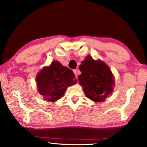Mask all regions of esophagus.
Instances as JSON below:
<instances>
[{"label": "esophagus", "instance_id": "1", "mask_svg": "<svg viewBox=\"0 0 147 147\" xmlns=\"http://www.w3.org/2000/svg\"><path fill=\"white\" fill-rule=\"evenodd\" d=\"M78 71L77 69H74V74H75L76 78H77V77H78Z\"/></svg>", "mask_w": 147, "mask_h": 147}]
</instances>
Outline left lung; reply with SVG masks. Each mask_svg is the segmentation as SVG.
Here are the masks:
<instances>
[{
  "instance_id": "obj_1",
  "label": "left lung",
  "mask_w": 147,
  "mask_h": 147,
  "mask_svg": "<svg viewBox=\"0 0 147 147\" xmlns=\"http://www.w3.org/2000/svg\"><path fill=\"white\" fill-rule=\"evenodd\" d=\"M79 68L82 74L78 76V80L83 86L86 97L94 102H103L112 93L114 84L109 67L88 55Z\"/></svg>"
}]
</instances>
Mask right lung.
<instances>
[{
    "label": "right lung",
    "mask_w": 147,
    "mask_h": 147,
    "mask_svg": "<svg viewBox=\"0 0 147 147\" xmlns=\"http://www.w3.org/2000/svg\"><path fill=\"white\" fill-rule=\"evenodd\" d=\"M73 71L54 61L44 67L36 78L39 94L48 102H55L64 95L68 86L76 84L77 80Z\"/></svg>",
    "instance_id": "obj_1"
}]
</instances>
